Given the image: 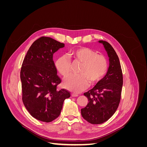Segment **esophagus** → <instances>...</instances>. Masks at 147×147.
Segmentation results:
<instances>
[{
  "label": "esophagus",
  "instance_id": "1",
  "mask_svg": "<svg viewBox=\"0 0 147 147\" xmlns=\"http://www.w3.org/2000/svg\"><path fill=\"white\" fill-rule=\"evenodd\" d=\"M71 96H72V97H77V96H78V94H74V93H73V94H71Z\"/></svg>",
  "mask_w": 147,
  "mask_h": 147
}]
</instances>
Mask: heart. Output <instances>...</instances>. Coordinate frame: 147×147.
<instances>
[{"label":"heart","mask_w":147,"mask_h":147,"mask_svg":"<svg viewBox=\"0 0 147 147\" xmlns=\"http://www.w3.org/2000/svg\"><path fill=\"white\" fill-rule=\"evenodd\" d=\"M70 56L74 63H82L78 75H72L67 78L64 86L74 92H80L91 84L100 82L109 69V61L104 55L98 54L97 51L90 48L81 47L71 50ZM55 67L58 72L64 77L70 74L72 64L66 56H61L57 59Z\"/></svg>","instance_id":"b5f03b06"}]
</instances>
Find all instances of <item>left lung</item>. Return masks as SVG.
Returning a JSON list of instances; mask_svg holds the SVG:
<instances>
[{
  "label": "left lung",
  "instance_id": "1",
  "mask_svg": "<svg viewBox=\"0 0 147 147\" xmlns=\"http://www.w3.org/2000/svg\"><path fill=\"white\" fill-rule=\"evenodd\" d=\"M104 45L109 57L108 72L102 80L90 91L84 93L88 102L81 109L83 118L91 124H102L116 112L121 100L123 83V73L118 56L113 48L106 41L99 40Z\"/></svg>",
  "mask_w": 147,
  "mask_h": 147
}]
</instances>
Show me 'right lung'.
<instances>
[{
  "mask_svg": "<svg viewBox=\"0 0 147 147\" xmlns=\"http://www.w3.org/2000/svg\"><path fill=\"white\" fill-rule=\"evenodd\" d=\"M64 43L48 37L36 40L23 60L20 72L22 100L31 116L49 123L59 116L64 101L70 96L65 89L57 90L61 79L53 56Z\"/></svg>",
  "mask_w": 147,
  "mask_h": 147,
  "instance_id": "add662e5",
  "label": "right lung"
}]
</instances>
